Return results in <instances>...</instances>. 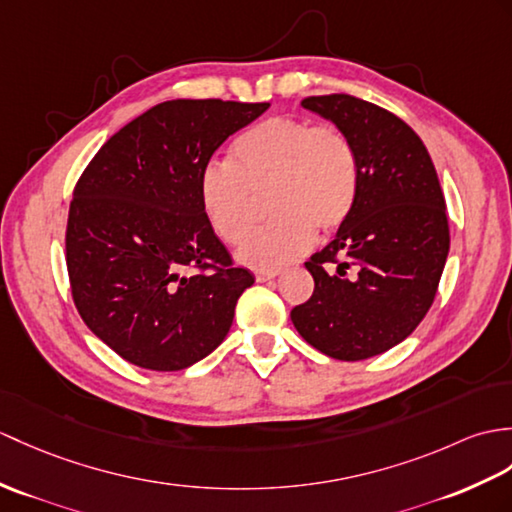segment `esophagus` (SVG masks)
I'll return each mask as SVG.
<instances>
[{
  "mask_svg": "<svg viewBox=\"0 0 512 512\" xmlns=\"http://www.w3.org/2000/svg\"><path fill=\"white\" fill-rule=\"evenodd\" d=\"M281 272L279 270H257L255 272V279L259 281V283H264V281H270V279H275V277H279Z\"/></svg>",
  "mask_w": 512,
  "mask_h": 512,
  "instance_id": "1",
  "label": "esophagus"
}]
</instances>
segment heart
<instances>
[{
    "instance_id": "heart-1",
    "label": "heart",
    "mask_w": 512,
    "mask_h": 512,
    "mask_svg": "<svg viewBox=\"0 0 512 512\" xmlns=\"http://www.w3.org/2000/svg\"><path fill=\"white\" fill-rule=\"evenodd\" d=\"M358 185V152L344 130L275 115L233 141L231 163L202 168L198 196L213 233L240 244L253 229L255 198L270 194L275 222L237 253L246 266L270 270L310 251L316 231H336L353 211Z\"/></svg>"
}]
</instances>
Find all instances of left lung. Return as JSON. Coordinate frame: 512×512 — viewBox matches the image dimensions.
Returning a JSON list of instances; mask_svg holds the SVG:
<instances>
[{"label": "left lung", "instance_id": "obj_1", "mask_svg": "<svg viewBox=\"0 0 512 512\" xmlns=\"http://www.w3.org/2000/svg\"><path fill=\"white\" fill-rule=\"evenodd\" d=\"M301 106L347 133L360 185L334 240L305 261L314 294L290 318L320 353L358 362L406 340L432 307L449 253L445 196L430 152L397 115L347 93Z\"/></svg>", "mask_w": 512, "mask_h": 512}]
</instances>
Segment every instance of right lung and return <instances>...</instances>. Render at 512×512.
<instances>
[{"label":"right lung","instance_id":"obj_1","mask_svg":"<svg viewBox=\"0 0 512 512\" xmlns=\"http://www.w3.org/2000/svg\"><path fill=\"white\" fill-rule=\"evenodd\" d=\"M268 102L170 100L115 133L78 178L65 251L76 310L126 362L183 371L227 338L255 277L200 205V172Z\"/></svg>","mask_w":512,"mask_h":512}]
</instances>
